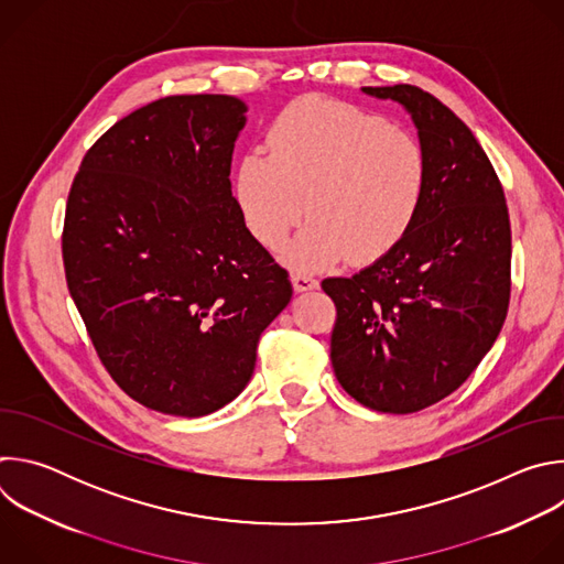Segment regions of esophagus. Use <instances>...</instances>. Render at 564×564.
Returning <instances> with one entry per match:
<instances>
[{
    "label": "esophagus",
    "mask_w": 564,
    "mask_h": 564,
    "mask_svg": "<svg viewBox=\"0 0 564 564\" xmlns=\"http://www.w3.org/2000/svg\"><path fill=\"white\" fill-rule=\"evenodd\" d=\"M292 288H294V292H310V290L318 288V281L307 274H292Z\"/></svg>",
    "instance_id": "obj_1"
}]
</instances>
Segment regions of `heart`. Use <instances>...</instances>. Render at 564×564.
<instances>
[{"instance_id":"heart-1","label":"heart","mask_w":564,"mask_h":564,"mask_svg":"<svg viewBox=\"0 0 564 564\" xmlns=\"http://www.w3.org/2000/svg\"><path fill=\"white\" fill-rule=\"evenodd\" d=\"M270 153L250 149L234 170V198L248 231L276 250L301 218L310 223L281 250L296 272L348 257L370 263L413 227L426 194V153L415 135L355 105L299 98L268 131Z\"/></svg>"}]
</instances>
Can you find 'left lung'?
Masks as SVG:
<instances>
[{"label": "left lung", "mask_w": 564, "mask_h": 564, "mask_svg": "<svg viewBox=\"0 0 564 564\" xmlns=\"http://www.w3.org/2000/svg\"><path fill=\"white\" fill-rule=\"evenodd\" d=\"M361 91L409 111L426 153V194L388 254L321 283L337 305L330 359L359 404L406 415L457 390L498 339L511 225L491 160L446 105L413 85Z\"/></svg>", "instance_id": "left-lung-1"}]
</instances>
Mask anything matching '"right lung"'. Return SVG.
I'll return each instance as SVG.
<instances>
[{
  "instance_id": "add662e5",
  "label": "right lung",
  "mask_w": 564,
  "mask_h": 564,
  "mask_svg": "<svg viewBox=\"0 0 564 564\" xmlns=\"http://www.w3.org/2000/svg\"><path fill=\"white\" fill-rule=\"evenodd\" d=\"M246 113L234 96L160 98L87 151L68 192V292L113 381L165 415L203 417L243 392L292 299L231 196Z\"/></svg>"
}]
</instances>
